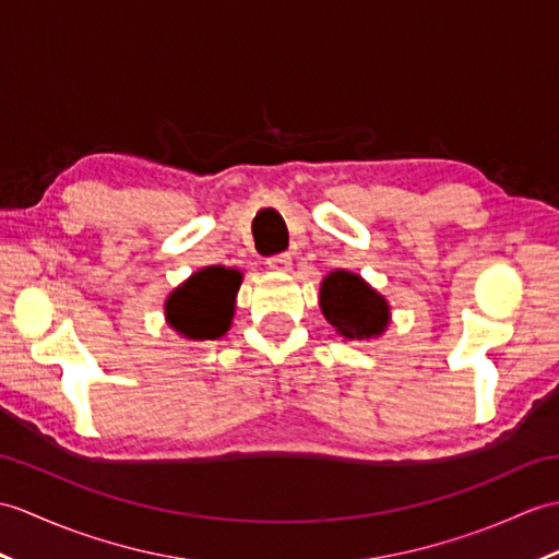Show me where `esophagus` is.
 Segmentation results:
<instances>
[{"mask_svg": "<svg viewBox=\"0 0 559 559\" xmlns=\"http://www.w3.org/2000/svg\"><path fill=\"white\" fill-rule=\"evenodd\" d=\"M266 264H269V269H274V271H290V266H293V257L290 254H274V257H269L266 259Z\"/></svg>", "mask_w": 559, "mask_h": 559, "instance_id": "1", "label": "esophagus"}]
</instances>
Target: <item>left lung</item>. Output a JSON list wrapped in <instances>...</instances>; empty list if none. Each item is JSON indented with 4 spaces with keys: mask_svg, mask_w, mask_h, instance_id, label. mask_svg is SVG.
<instances>
[{
    "mask_svg": "<svg viewBox=\"0 0 559 559\" xmlns=\"http://www.w3.org/2000/svg\"><path fill=\"white\" fill-rule=\"evenodd\" d=\"M319 305L323 317L347 341L381 335L391 323V305L353 271H331L321 281Z\"/></svg>",
    "mask_w": 559,
    "mask_h": 559,
    "instance_id": "obj_1",
    "label": "left lung"
}]
</instances>
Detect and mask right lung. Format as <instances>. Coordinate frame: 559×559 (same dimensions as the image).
Wrapping results in <instances>:
<instances>
[{
    "label": "right lung",
    "instance_id": "add662e5",
    "mask_svg": "<svg viewBox=\"0 0 559 559\" xmlns=\"http://www.w3.org/2000/svg\"><path fill=\"white\" fill-rule=\"evenodd\" d=\"M240 281L242 274L236 269H200L168 295L164 305L168 326L190 341L221 338L230 326Z\"/></svg>",
    "mask_w": 559,
    "mask_h": 559
}]
</instances>
